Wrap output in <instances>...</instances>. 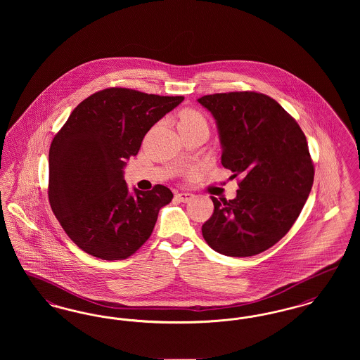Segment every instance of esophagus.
<instances>
[{
  "label": "esophagus",
  "instance_id": "34e87169",
  "mask_svg": "<svg viewBox=\"0 0 360 360\" xmlns=\"http://www.w3.org/2000/svg\"><path fill=\"white\" fill-rule=\"evenodd\" d=\"M175 197H176V200H178V201H181V202H188L190 200H193V198H194V194L182 191V193H178Z\"/></svg>",
  "mask_w": 360,
  "mask_h": 360
}]
</instances>
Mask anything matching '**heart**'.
Wrapping results in <instances>:
<instances>
[{
    "mask_svg": "<svg viewBox=\"0 0 360 360\" xmlns=\"http://www.w3.org/2000/svg\"><path fill=\"white\" fill-rule=\"evenodd\" d=\"M197 121H205L204 117L195 112V110H185L182 115H181V124H190V122H197Z\"/></svg>",
    "mask_w": 360,
    "mask_h": 360,
    "instance_id": "1",
    "label": "heart"
}]
</instances>
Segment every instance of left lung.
<instances>
[{
	"label": "left lung",
	"instance_id": "left-lung-1",
	"mask_svg": "<svg viewBox=\"0 0 360 360\" xmlns=\"http://www.w3.org/2000/svg\"><path fill=\"white\" fill-rule=\"evenodd\" d=\"M216 120L221 163L241 174L233 200L212 197L202 225L206 243L226 257H254L282 239L300 216L313 185L307 137L269 96L233 91L197 100Z\"/></svg>",
	"mask_w": 360,
	"mask_h": 360
}]
</instances>
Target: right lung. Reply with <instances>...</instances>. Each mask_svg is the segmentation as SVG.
<instances>
[{"instance_id":"obj_1","label":"right lung","mask_w":360,"mask_h":360,"mask_svg":"<svg viewBox=\"0 0 360 360\" xmlns=\"http://www.w3.org/2000/svg\"><path fill=\"white\" fill-rule=\"evenodd\" d=\"M184 101L132 89L110 87L79 103L52 140L49 200L58 221L86 254L120 260L135 254L154 231L172 190L150 191L124 179V167L143 137Z\"/></svg>"}]
</instances>
